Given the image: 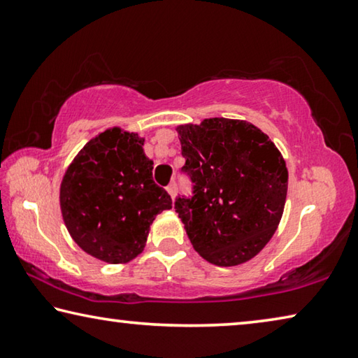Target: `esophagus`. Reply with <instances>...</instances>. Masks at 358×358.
<instances>
[{
	"instance_id": "34e87169",
	"label": "esophagus",
	"mask_w": 358,
	"mask_h": 358,
	"mask_svg": "<svg viewBox=\"0 0 358 358\" xmlns=\"http://www.w3.org/2000/svg\"><path fill=\"white\" fill-rule=\"evenodd\" d=\"M166 189H167V192H169V194H171V196L173 197V196H175V194H177V183H175V181H173V183H171V185H169V186L166 187Z\"/></svg>"
}]
</instances>
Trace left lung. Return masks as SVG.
Instances as JSON below:
<instances>
[{"instance_id":"obj_1","label":"left lung","mask_w":358,"mask_h":358,"mask_svg":"<svg viewBox=\"0 0 358 358\" xmlns=\"http://www.w3.org/2000/svg\"><path fill=\"white\" fill-rule=\"evenodd\" d=\"M191 199L175 202L191 243L217 266L245 264L276 232L287 196L281 151L245 120L205 118L177 126Z\"/></svg>"}]
</instances>
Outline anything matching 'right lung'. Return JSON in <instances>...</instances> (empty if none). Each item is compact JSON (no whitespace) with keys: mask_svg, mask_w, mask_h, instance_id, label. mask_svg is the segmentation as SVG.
Listing matches in <instances>:
<instances>
[{"mask_svg":"<svg viewBox=\"0 0 358 358\" xmlns=\"http://www.w3.org/2000/svg\"><path fill=\"white\" fill-rule=\"evenodd\" d=\"M145 138L106 129L78 151L59 186V208L72 240L107 264H128L143 251L150 226L172 199L153 181Z\"/></svg>","mask_w":358,"mask_h":358,"instance_id":"right-lung-1","label":"right lung"}]
</instances>
